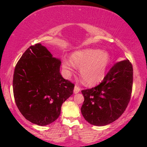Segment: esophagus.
Masks as SVG:
<instances>
[{"instance_id": "obj_1", "label": "esophagus", "mask_w": 147, "mask_h": 147, "mask_svg": "<svg viewBox=\"0 0 147 147\" xmlns=\"http://www.w3.org/2000/svg\"><path fill=\"white\" fill-rule=\"evenodd\" d=\"M79 91H80V88H79L77 85H75V88H74V93H78V92H79Z\"/></svg>"}]
</instances>
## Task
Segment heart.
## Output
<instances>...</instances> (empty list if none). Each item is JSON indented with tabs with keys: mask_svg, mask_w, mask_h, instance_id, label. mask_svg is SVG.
I'll return each mask as SVG.
<instances>
[{
	"mask_svg": "<svg viewBox=\"0 0 147 147\" xmlns=\"http://www.w3.org/2000/svg\"><path fill=\"white\" fill-rule=\"evenodd\" d=\"M111 61L108 52L88 48L73 52L71 61L64 59L62 66L68 75L71 73L74 66L80 68L82 82L87 86H94L104 79Z\"/></svg>",
	"mask_w": 147,
	"mask_h": 147,
	"instance_id": "heart-1",
	"label": "heart"
}]
</instances>
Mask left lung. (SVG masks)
<instances>
[{
    "label": "left lung",
    "instance_id": "left-lung-1",
    "mask_svg": "<svg viewBox=\"0 0 147 147\" xmlns=\"http://www.w3.org/2000/svg\"><path fill=\"white\" fill-rule=\"evenodd\" d=\"M133 66L128 59L116 63L102 83L82 90L81 112L90 124L102 126L113 122L126 110L133 86Z\"/></svg>",
    "mask_w": 147,
    "mask_h": 147
}]
</instances>
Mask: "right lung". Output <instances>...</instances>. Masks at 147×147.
Returning a JSON list of instances; mask_svg holds the SVG:
<instances>
[{
  "instance_id": "obj_1",
  "label": "right lung",
  "mask_w": 147,
  "mask_h": 147,
  "mask_svg": "<svg viewBox=\"0 0 147 147\" xmlns=\"http://www.w3.org/2000/svg\"><path fill=\"white\" fill-rule=\"evenodd\" d=\"M61 61L41 43L27 49L16 63L14 97L25 119L38 126L59 117L62 104L73 93L74 86L60 73Z\"/></svg>"
}]
</instances>
